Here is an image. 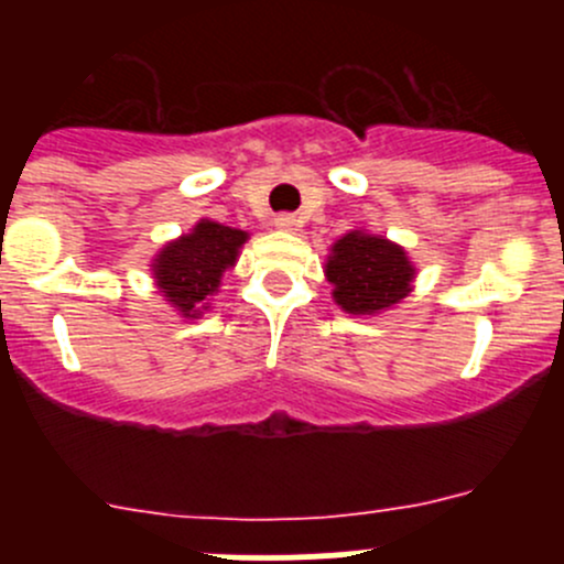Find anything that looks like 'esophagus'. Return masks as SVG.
I'll use <instances>...</instances> for the list:
<instances>
[{
	"mask_svg": "<svg viewBox=\"0 0 564 564\" xmlns=\"http://www.w3.org/2000/svg\"><path fill=\"white\" fill-rule=\"evenodd\" d=\"M275 226H278V229H281V231H297L300 220L294 218V215L283 213V215H278V218H275Z\"/></svg>",
	"mask_w": 564,
	"mask_h": 564,
	"instance_id": "1",
	"label": "esophagus"
}]
</instances>
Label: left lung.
<instances>
[{
	"mask_svg": "<svg viewBox=\"0 0 564 564\" xmlns=\"http://www.w3.org/2000/svg\"><path fill=\"white\" fill-rule=\"evenodd\" d=\"M333 300L351 316H373L412 292L414 264L406 250L368 231H349L335 242L324 264Z\"/></svg>",
	"mask_w": 564,
	"mask_h": 564,
	"instance_id": "left-lung-1",
	"label": "left lung"
}]
</instances>
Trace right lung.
<instances>
[{"label": "right lung", "instance_id": "obj_1", "mask_svg": "<svg viewBox=\"0 0 564 564\" xmlns=\"http://www.w3.org/2000/svg\"><path fill=\"white\" fill-rule=\"evenodd\" d=\"M246 240L248 231L204 218L191 235L163 246L152 261V275L169 305L185 318L202 316V311L209 308L207 300L218 292L224 272L237 264Z\"/></svg>", "mask_w": 564, "mask_h": 564}]
</instances>
